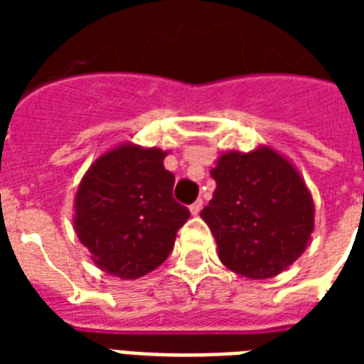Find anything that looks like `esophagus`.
I'll return each instance as SVG.
<instances>
[{
	"label": "esophagus",
	"mask_w": 364,
	"mask_h": 364,
	"mask_svg": "<svg viewBox=\"0 0 364 364\" xmlns=\"http://www.w3.org/2000/svg\"><path fill=\"white\" fill-rule=\"evenodd\" d=\"M202 205H204V202H202V200H196V202H194V204L191 205L188 210H191V213H193V215H198L200 211H202Z\"/></svg>",
	"instance_id": "obj_1"
}]
</instances>
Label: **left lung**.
I'll list each match as a JSON object with an SVG mask.
<instances>
[{
  "label": "left lung",
  "instance_id": "obj_1",
  "mask_svg": "<svg viewBox=\"0 0 364 364\" xmlns=\"http://www.w3.org/2000/svg\"><path fill=\"white\" fill-rule=\"evenodd\" d=\"M217 187L200 217L228 270L251 279L282 274L308 247L314 198L293 162L268 145L227 151L211 170Z\"/></svg>",
  "mask_w": 364,
  "mask_h": 364
}]
</instances>
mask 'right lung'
<instances>
[{
  "label": "right lung",
  "mask_w": 364,
  "mask_h": 364,
  "mask_svg": "<svg viewBox=\"0 0 364 364\" xmlns=\"http://www.w3.org/2000/svg\"><path fill=\"white\" fill-rule=\"evenodd\" d=\"M166 151L121 143L94 160L75 194L73 228L100 270L137 279L159 268L191 211L173 200Z\"/></svg>",
  "instance_id": "add662e5"
}]
</instances>
